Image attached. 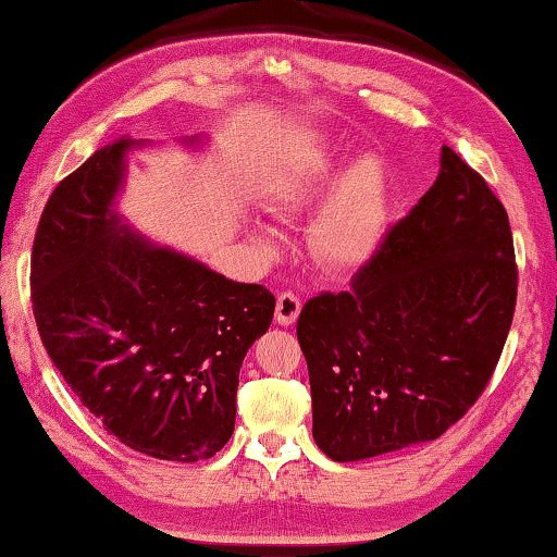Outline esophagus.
<instances>
[{"instance_id": "34e87169", "label": "esophagus", "mask_w": 557, "mask_h": 557, "mask_svg": "<svg viewBox=\"0 0 557 557\" xmlns=\"http://www.w3.org/2000/svg\"><path fill=\"white\" fill-rule=\"evenodd\" d=\"M300 310H302L300 297L293 295V293H282L277 297V305H275V323L285 325V327L293 325L297 315H300Z\"/></svg>"}]
</instances>
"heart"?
I'll return each mask as SVG.
<instances>
[{"instance_id": "b5f03b06", "label": "heart", "mask_w": 557, "mask_h": 557, "mask_svg": "<svg viewBox=\"0 0 557 557\" xmlns=\"http://www.w3.org/2000/svg\"><path fill=\"white\" fill-rule=\"evenodd\" d=\"M346 156L325 133L297 138L270 178V199L282 214H308L327 200L312 230L315 252L331 268L358 270L373 260L388 232L391 186L379 153L358 156L348 169Z\"/></svg>"}]
</instances>
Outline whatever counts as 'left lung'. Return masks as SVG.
<instances>
[{
  "label": "left lung",
  "mask_w": 557,
  "mask_h": 557,
  "mask_svg": "<svg viewBox=\"0 0 557 557\" xmlns=\"http://www.w3.org/2000/svg\"><path fill=\"white\" fill-rule=\"evenodd\" d=\"M507 211L449 146L348 293L305 302L312 436L335 461L434 442L487 386L512 325Z\"/></svg>",
  "instance_id": "left-lung-1"
}]
</instances>
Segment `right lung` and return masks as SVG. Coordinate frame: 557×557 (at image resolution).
Wrapping results in <instances>:
<instances>
[{"instance_id":"obj_1","label":"right lung","mask_w":557,"mask_h":557,"mask_svg":"<svg viewBox=\"0 0 557 557\" xmlns=\"http://www.w3.org/2000/svg\"><path fill=\"white\" fill-rule=\"evenodd\" d=\"M140 146L121 136L52 191L33 247L35 320L108 434L148 457L199 461L230 442L242 360L268 333L275 295L125 224L119 197Z\"/></svg>"}]
</instances>
